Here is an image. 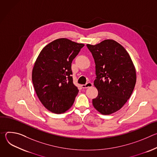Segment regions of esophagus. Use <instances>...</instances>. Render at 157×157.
Instances as JSON below:
<instances>
[{"label": "esophagus", "mask_w": 157, "mask_h": 157, "mask_svg": "<svg viewBox=\"0 0 157 157\" xmlns=\"http://www.w3.org/2000/svg\"><path fill=\"white\" fill-rule=\"evenodd\" d=\"M91 86H93V83L91 82H87L86 84H82V85H81V87H82V88H87V87H91Z\"/></svg>", "instance_id": "esophagus-1"}]
</instances>
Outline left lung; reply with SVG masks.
I'll return each mask as SVG.
<instances>
[{
    "mask_svg": "<svg viewBox=\"0 0 157 157\" xmlns=\"http://www.w3.org/2000/svg\"><path fill=\"white\" fill-rule=\"evenodd\" d=\"M96 64L94 84L98 90L94 108L104 115L121 109L130 98L136 83L135 66L126 50L113 40L95 45L87 44Z\"/></svg>",
    "mask_w": 157,
    "mask_h": 157,
    "instance_id": "obj_1",
    "label": "left lung"
}]
</instances>
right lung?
<instances>
[{"instance_id": "right-lung-1", "label": "right lung", "mask_w": 157, "mask_h": 157, "mask_svg": "<svg viewBox=\"0 0 157 157\" xmlns=\"http://www.w3.org/2000/svg\"><path fill=\"white\" fill-rule=\"evenodd\" d=\"M84 46L67 38L57 39L43 48L35 63L32 82L35 92L53 113L68 110L78 93L73 82L71 63Z\"/></svg>"}]
</instances>
